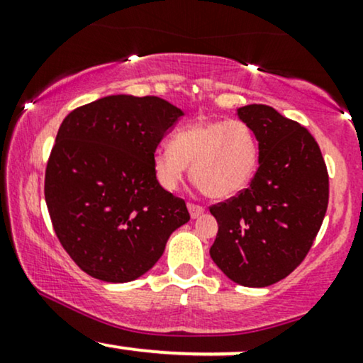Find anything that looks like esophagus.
Wrapping results in <instances>:
<instances>
[{
  "instance_id": "1",
  "label": "esophagus",
  "mask_w": 363,
  "mask_h": 363,
  "mask_svg": "<svg viewBox=\"0 0 363 363\" xmlns=\"http://www.w3.org/2000/svg\"><path fill=\"white\" fill-rule=\"evenodd\" d=\"M187 210H189V215L193 216V218H198L199 215H203L205 208L201 205H196V203H187Z\"/></svg>"
}]
</instances>
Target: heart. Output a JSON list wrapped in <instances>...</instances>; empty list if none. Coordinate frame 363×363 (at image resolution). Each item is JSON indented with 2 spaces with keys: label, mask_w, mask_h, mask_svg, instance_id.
<instances>
[{
  "label": "heart",
  "mask_w": 363,
  "mask_h": 363,
  "mask_svg": "<svg viewBox=\"0 0 363 363\" xmlns=\"http://www.w3.org/2000/svg\"><path fill=\"white\" fill-rule=\"evenodd\" d=\"M257 140L239 119L198 121L174 135L172 143L155 150L153 172L164 189L181 184L187 165L203 194L230 198L249 184L257 167Z\"/></svg>",
  "instance_id": "obj_1"
}]
</instances>
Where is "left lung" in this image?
Here are the masks:
<instances>
[{
    "instance_id": "8db88e82",
    "label": "left lung",
    "mask_w": 363,
    "mask_h": 363,
    "mask_svg": "<svg viewBox=\"0 0 363 363\" xmlns=\"http://www.w3.org/2000/svg\"><path fill=\"white\" fill-rule=\"evenodd\" d=\"M239 116L256 135L259 167L245 189L210 206L218 223L210 256L232 281L268 286L311 251L328 210V169L297 121L262 104L240 107Z\"/></svg>"
}]
</instances>
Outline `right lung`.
<instances>
[{"label":"right lung","instance_id":"obj_1","mask_svg":"<svg viewBox=\"0 0 363 363\" xmlns=\"http://www.w3.org/2000/svg\"><path fill=\"white\" fill-rule=\"evenodd\" d=\"M181 116L164 99L111 95L62 121L45 167V203L62 249L90 277H141L189 220L184 199L153 172V153Z\"/></svg>","mask_w":363,"mask_h":363}]
</instances>
